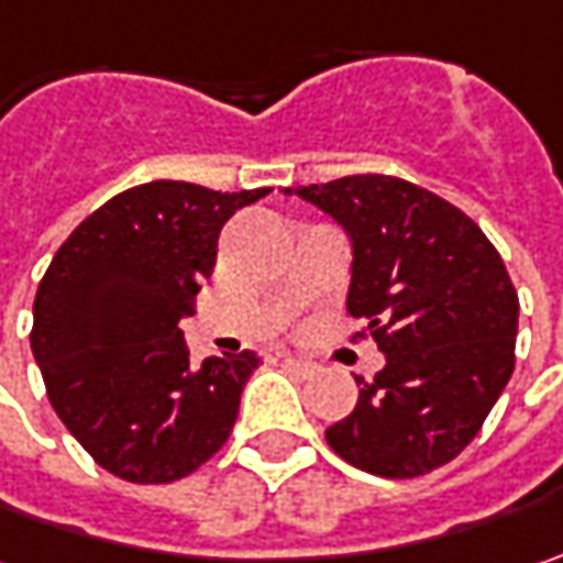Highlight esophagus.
<instances>
[{"label":"esophagus","mask_w":563,"mask_h":563,"mask_svg":"<svg viewBox=\"0 0 563 563\" xmlns=\"http://www.w3.org/2000/svg\"><path fill=\"white\" fill-rule=\"evenodd\" d=\"M283 368H289L292 375H299V378H311L314 375V362H306V358H292V355H283Z\"/></svg>","instance_id":"esophagus-1"}]
</instances>
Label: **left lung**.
I'll return each instance as SVG.
<instances>
[{"label":"left lung","instance_id":"1","mask_svg":"<svg viewBox=\"0 0 563 563\" xmlns=\"http://www.w3.org/2000/svg\"><path fill=\"white\" fill-rule=\"evenodd\" d=\"M333 217L353 245L346 308L384 353L358 404L324 431L355 470L416 478L463 451L514 375L517 289L476 223L419 185L346 176L283 188Z\"/></svg>","mask_w":563,"mask_h":563}]
</instances>
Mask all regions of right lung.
<instances>
[{
  "instance_id": "obj_1",
  "label": "right lung",
  "mask_w": 563,
  "mask_h": 563,
  "mask_svg": "<svg viewBox=\"0 0 563 563\" xmlns=\"http://www.w3.org/2000/svg\"><path fill=\"white\" fill-rule=\"evenodd\" d=\"M267 191L135 185L46 267L31 350L56 416L112 476L176 482L227 444L261 358L245 350L191 365L179 321L213 274L223 223Z\"/></svg>"
}]
</instances>
